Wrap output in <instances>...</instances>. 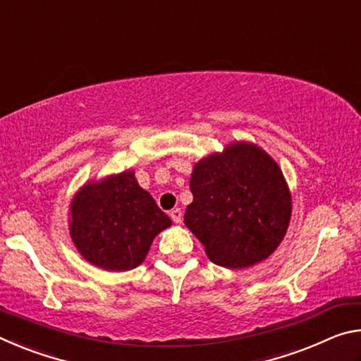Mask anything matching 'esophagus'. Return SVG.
<instances>
[{
  "mask_svg": "<svg viewBox=\"0 0 361 361\" xmlns=\"http://www.w3.org/2000/svg\"><path fill=\"white\" fill-rule=\"evenodd\" d=\"M170 218H172L175 223H181V219H183L181 210L180 209H173L172 212H170Z\"/></svg>",
  "mask_w": 361,
  "mask_h": 361,
  "instance_id": "1",
  "label": "esophagus"
}]
</instances>
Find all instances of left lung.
Segmentation results:
<instances>
[{
  "label": "left lung",
  "instance_id": "obj_1",
  "mask_svg": "<svg viewBox=\"0 0 361 361\" xmlns=\"http://www.w3.org/2000/svg\"><path fill=\"white\" fill-rule=\"evenodd\" d=\"M185 224L218 266L240 269L266 259L282 242L291 195L282 170L252 143H235L194 166Z\"/></svg>",
  "mask_w": 361,
  "mask_h": 361
}]
</instances>
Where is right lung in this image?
<instances>
[{"label":"right lung","mask_w":361,"mask_h":361,"mask_svg":"<svg viewBox=\"0 0 361 361\" xmlns=\"http://www.w3.org/2000/svg\"><path fill=\"white\" fill-rule=\"evenodd\" d=\"M170 224L133 172L85 185L71 202V239L85 259L105 271L142 264L152 239Z\"/></svg>","instance_id":"1"}]
</instances>
